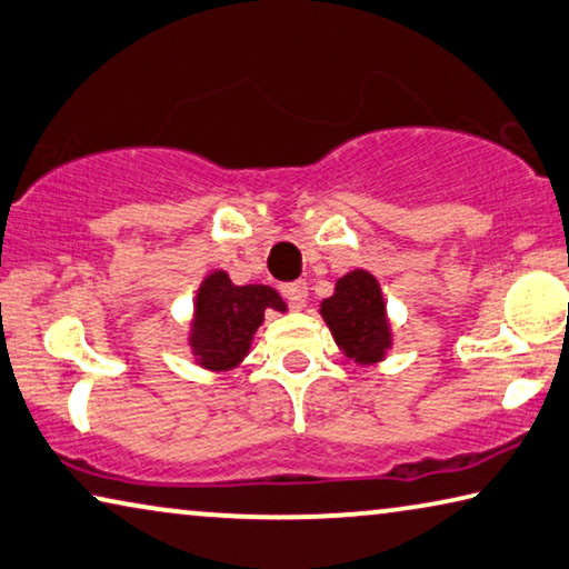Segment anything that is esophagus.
Segmentation results:
<instances>
[{"label":"esophagus","mask_w":569,"mask_h":569,"mask_svg":"<svg viewBox=\"0 0 569 569\" xmlns=\"http://www.w3.org/2000/svg\"><path fill=\"white\" fill-rule=\"evenodd\" d=\"M281 293L286 296L288 303H291L293 309H303L306 299H309V286H306V281L283 283V286H281Z\"/></svg>","instance_id":"esophagus-1"}]
</instances>
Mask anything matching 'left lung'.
<instances>
[{"label": "left lung", "mask_w": 569, "mask_h": 569, "mask_svg": "<svg viewBox=\"0 0 569 569\" xmlns=\"http://www.w3.org/2000/svg\"><path fill=\"white\" fill-rule=\"evenodd\" d=\"M333 341L357 365H377L392 349V323L380 281L365 268L337 278L333 293L319 303Z\"/></svg>", "instance_id": "1"}]
</instances>
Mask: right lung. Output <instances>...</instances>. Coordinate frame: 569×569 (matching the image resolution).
<instances>
[{
	"label": "right lung",
	"mask_w": 569,
	"mask_h": 569,
	"mask_svg": "<svg viewBox=\"0 0 569 569\" xmlns=\"http://www.w3.org/2000/svg\"><path fill=\"white\" fill-rule=\"evenodd\" d=\"M192 306L187 347L194 365L210 372H230L240 367L250 355L252 337L263 323L266 311H288L276 288L263 283L236 286L222 268L202 278Z\"/></svg>",
	"instance_id": "obj_1"
}]
</instances>
